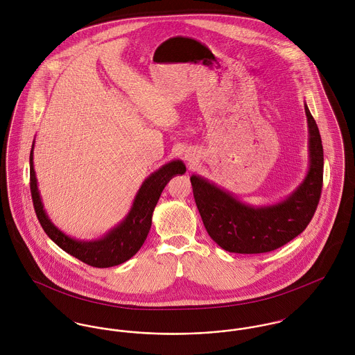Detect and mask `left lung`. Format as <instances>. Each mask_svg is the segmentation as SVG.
Masks as SVG:
<instances>
[{
    "label": "left lung",
    "instance_id": "left-lung-1",
    "mask_svg": "<svg viewBox=\"0 0 355 355\" xmlns=\"http://www.w3.org/2000/svg\"><path fill=\"white\" fill-rule=\"evenodd\" d=\"M309 128V169L302 183L283 201L253 206L239 201L200 175L190 178L209 236L230 253L276 250L297 238L310 223L321 197L324 152L318 127L304 103Z\"/></svg>",
    "mask_w": 355,
    "mask_h": 355
}]
</instances>
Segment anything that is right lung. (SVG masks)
Here are the masks:
<instances>
[{"label": "right lung", "mask_w": 355, "mask_h": 355, "mask_svg": "<svg viewBox=\"0 0 355 355\" xmlns=\"http://www.w3.org/2000/svg\"><path fill=\"white\" fill-rule=\"evenodd\" d=\"M33 159L34 142L30 153V189L35 213L44 231L64 252L96 268L116 266L138 253L150 231L153 211L162 190L173 176L183 175L186 172V165L180 159H173L162 165L145 179L123 221L110 228V231H107L100 239L79 241L60 231L46 214L38 190Z\"/></svg>", "instance_id": "obj_1"}]
</instances>
